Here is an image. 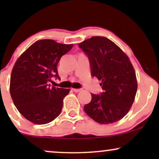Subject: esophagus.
<instances>
[{
  "label": "esophagus",
  "mask_w": 159,
  "mask_h": 159,
  "mask_svg": "<svg viewBox=\"0 0 159 159\" xmlns=\"http://www.w3.org/2000/svg\"><path fill=\"white\" fill-rule=\"evenodd\" d=\"M72 90L74 91V92H75V93H78V92H80V91H81L82 90V89H72Z\"/></svg>",
  "instance_id": "obj_1"
}]
</instances>
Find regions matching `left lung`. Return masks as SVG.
<instances>
[{
    "instance_id": "1",
    "label": "left lung",
    "mask_w": 159,
    "mask_h": 159,
    "mask_svg": "<svg viewBox=\"0 0 159 159\" xmlns=\"http://www.w3.org/2000/svg\"><path fill=\"white\" fill-rule=\"evenodd\" d=\"M90 61L91 75L101 81V95L91 93L85 113L100 124L119 121L130 110L138 89L136 74L129 57L114 42L92 36L78 44Z\"/></svg>"
}]
</instances>
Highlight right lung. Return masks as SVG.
<instances>
[{"mask_svg":"<svg viewBox=\"0 0 159 159\" xmlns=\"http://www.w3.org/2000/svg\"><path fill=\"white\" fill-rule=\"evenodd\" d=\"M73 44L53 39L38 40L17 59L12 68L10 92L14 105L25 118L37 125L57 117L70 89L52 87V78H60L58 62Z\"/></svg>","mask_w":159,"mask_h":159,"instance_id":"add662e5","label":"right lung"}]
</instances>
